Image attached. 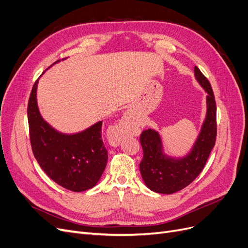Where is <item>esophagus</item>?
Here are the masks:
<instances>
[{"instance_id":"esophagus-1","label":"esophagus","mask_w":248,"mask_h":248,"mask_svg":"<svg viewBox=\"0 0 248 248\" xmlns=\"http://www.w3.org/2000/svg\"><path fill=\"white\" fill-rule=\"evenodd\" d=\"M140 130V124L134 120L133 116L130 113H126L122 119L121 123L119 124L113 130L112 141L114 143H119L125 135L135 134Z\"/></svg>"}]
</instances>
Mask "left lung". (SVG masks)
Masks as SVG:
<instances>
[{"mask_svg":"<svg viewBox=\"0 0 248 248\" xmlns=\"http://www.w3.org/2000/svg\"><path fill=\"white\" fill-rule=\"evenodd\" d=\"M196 80L207 93V112L202 131L191 150L182 158H173L163 154L158 133L153 129L142 131L140 143L143 157L140 169L145 185L151 190L171 194L189 185L201 174L217 140V106L213 88L199 68L194 67Z\"/></svg>","mask_w":248,"mask_h":248,"instance_id":"left-lung-1","label":"left lung"}]
</instances>
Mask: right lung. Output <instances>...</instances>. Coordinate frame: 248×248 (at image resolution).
Wrapping results in <instances>:
<instances>
[{"label":"right lung","instance_id":"right-lung-1","mask_svg":"<svg viewBox=\"0 0 248 248\" xmlns=\"http://www.w3.org/2000/svg\"><path fill=\"white\" fill-rule=\"evenodd\" d=\"M36 80L27 106L32 153L44 172L57 184L74 192L93 188L103 175L108 151L102 140L100 121L86 130L67 135L56 131L39 114Z\"/></svg>","mask_w":248,"mask_h":248}]
</instances>
